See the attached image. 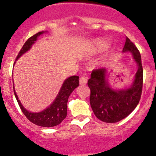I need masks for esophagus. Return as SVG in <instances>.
I'll list each match as a JSON object with an SVG mask.
<instances>
[{
  "mask_svg": "<svg viewBox=\"0 0 156 156\" xmlns=\"http://www.w3.org/2000/svg\"><path fill=\"white\" fill-rule=\"evenodd\" d=\"M79 82L80 84H81V85H85L87 82V78H86V77H81L79 79Z\"/></svg>",
  "mask_w": 156,
  "mask_h": 156,
  "instance_id": "obj_1",
  "label": "esophagus"
}]
</instances>
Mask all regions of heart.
Returning a JSON list of instances; mask_svg holds the SVG:
<instances>
[{
	"label": "heart",
	"instance_id": "1",
	"mask_svg": "<svg viewBox=\"0 0 156 156\" xmlns=\"http://www.w3.org/2000/svg\"><path fill=\"white\" fill-rule=\"evenodd\" d=\"M108 47V43L106 41L100 40L97 42L95 48H94V51L99 53V52H102L103 50H106Z\"/></svg>",
	"mask_w": 156,
	"mask_h": 156
}]
</instances>
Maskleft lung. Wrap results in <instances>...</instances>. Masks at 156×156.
<instances>
[{
  "label": "left lung",
  "instance_id": "1",
  "mask_svg": "<svg viewBox=\"0 0 156 156\" xmlns=\"http://www.w3.org/2000/svg\"><path fill=\"white\" fill-rule=\"evenodd\" d=\"M123 52H130L138 66L130 87L119 90L112 89L106 79L107 70L104 68L94 69L87 81L93 112L97 119L106 123H115L129 115L139 103L142 94L144 70L140 53L127 37Z\"/></svg>",
  "mask_w": 156,
  "mask_h": 156
}]
</instances>
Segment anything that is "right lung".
I'll return each mask as SVG.
<instances>
[{
    "mask_svg": "<svg viewBox=\"0 0 156 156\" xmlns=\"http://www.w3.org/2000/svg\"><path fill=\"white\" fill-rule=\"evenodd\" d=\"M44 32V31H39L37 34H34L31 37H29L26 41V43L24 44L21 50H20V53L17 55L16 60L18 59L26 52L30 50L33 44L37 41V37L41 34H43ZM14 64H15V62H14ZM78 78H79V77L75 75V76H71L67 78V79H66L64 83L62 84V87H61L57 97L55 99L53 103L48 108H47L46 109L41 112L34 113L27 111L26 108L23 107L21 103H20L13 87L14 94H15V97L16 98L18 104L20 108H21L22 112H23V114L26 115V117L29 119L30 122H32L34 125H38V126L41 127H54L59 125L66 117L67 102H68L69 97L71 94V93L79 85Z\"/></svg>",
    "mask_w": 156,
    "mask_h": 156,
    "instance_id": "obj_1",
    "label": "right lung"
}]
</instances>
